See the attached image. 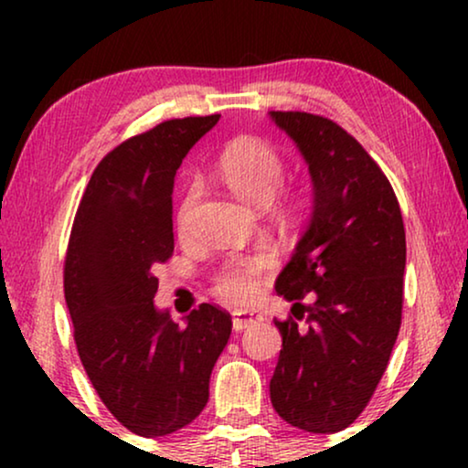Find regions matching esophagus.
<instances>
[{
  "mask_svg": "<svg viewBox=\"0 0 468 468\" xmlns=\"http://www.w3.org/2000/svg\"><path fill=\"white\" fill-rule=\"evenodd\" d=\"M258 322H261V317L253 315V313H249V311H234L232 313V328L236 332L251 328V325L258 324Z\"/></svg>",
  "mask_w": 468,
  "mask_h": 468,
  "instance_id": "1",
  "label": "esophagus"
}]
</instances>
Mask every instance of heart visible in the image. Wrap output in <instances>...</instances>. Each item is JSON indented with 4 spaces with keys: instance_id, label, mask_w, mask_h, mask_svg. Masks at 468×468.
Masks as SVG:
<instances>
[{
    "instance_id": "1",
    "label": "heart",
    "mask_w": 468,
    "mask_h": 468,
    "mask_svg": "<svg viewBox=\"0 0 468 468\" xmlns=\"http://www.w3.org/2000/svg\"><path fill=\"white\" fill-rule=\"evenodd\" d=\"M219 175L240 200L253 207H266L277 197L285 178V162L279 149L260 138H236L223 149L219 157ZM196 187H189L178 207L176 221L187 219L189 204ZM303 196L292 191L283 197V213L293 215L303 208ZM277 258L271 249H258L249 255H234L223 261L215 274V292L229 304H247L258 296L261 279L272 271Z\"/></svg>"
}]
</instances>
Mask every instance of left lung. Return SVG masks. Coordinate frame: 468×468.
Listing matches in <instances>:
<instances>
[{
	"label": "left lung",
	"mask_w": 468,
	"mask_h": 468,
	"mask_svg": "<svg viewBox=\"0 0 468 468\" xmlns=\"http://www.w3.org/2000/svg\"><path fill=\"white\" fill-rule=\"evenodd\" d=\"M271 119L296 143L313 181L309 226L274 283L293 317L274 322L283 349L271 400L300 431L338 432L368 405L399 336L405 226L392 185L341 125L309 112L272 111Z\"/></svg>",
	"instance_id": "1"
}]
</instances>
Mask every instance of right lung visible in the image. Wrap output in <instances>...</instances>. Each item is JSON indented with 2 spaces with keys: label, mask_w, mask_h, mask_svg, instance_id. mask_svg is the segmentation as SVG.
<instances>
[{
  "label": "right lung",
  "mask_w": 468,
  "mask_h": 468,
  "mask_svg": "<svg viewBox=\"0 0 468 468\" xmlns=\"http://www.w3.org/2000/svg\"><path fill=\"white\" fill-rule=\"evenodd\" d=\"M221 114L170 119L112 149L76 210L63 268L74 341L108 411L140 437L194 421L232 332V317L204 303L185 325L153 298L155 266L175 251L172 187L183 157Z\"/></svg>",
  "instance_id": "1"
}]
</instances>
